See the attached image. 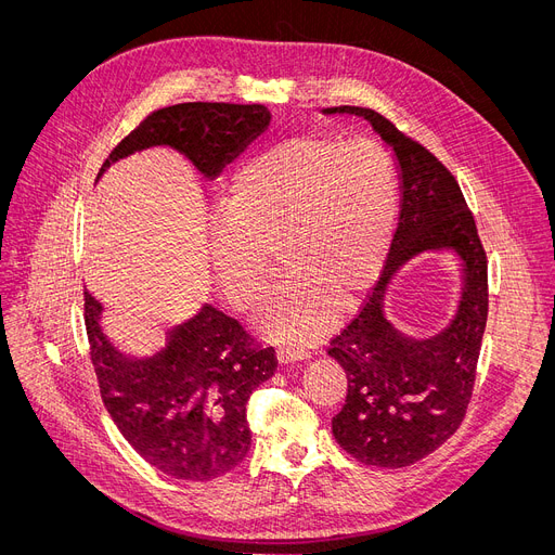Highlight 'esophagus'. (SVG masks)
Masks as SVG:
<instances>
[{
  "instance_id": "obj_1",
  "label": "esophagus",
  "mask_w": 555,
  "mask_h": 555,
  "mask_svg": "<svg viewBox=\"0 0 555 555\" xmlns=\"http://www.w3.org/2000/svg\"><path fill=\"white\" fill-rule=\"evenodd\" d=\"M276 359H279L281 365L296 363V361H304L306 359V351L304 349H294V347H279L276 349Z\"/></svg>"
}]
</instances>
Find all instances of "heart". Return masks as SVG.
<instances>
[{
  "mask_svg": "<svg viewBox=\"0 0 555 555\" xmlns=\"http://www.w3.org/2000/svg\"><path fill=\"white\" fill-rule=\"evenodd\" d=\"M396 217V181L374 143L296 137L251 159L234 179L225 221L210 236L215 279L238 314L287 283L261 319L268 336L319 340L376 274Z\"/></svg>",
  "mask_w": 555,
  "mask_h": 555,
  "instance_id": "obj_1",
  "label": "heart"
}]
</instances>
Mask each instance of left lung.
<instances>
[{
	"instance_id": "1",
	"label": "left lung",
	"mask_w": 555,
	"mask_h": 555,
	"mask_svg": "<svg viewBox=\"0 0 555 555\" xmlns=\"http://www.w3.org/2000/svg\"><path fill=\"white\" fill-rule=\"evenodd\" d=\"M325 113L365 117L393 147L402 179L400 221L383 272L359 314L327 347L347 374L345 405L332 418V434L365 465L410 467L456 434L467 414L489 310L487 251L456 177L425 145L372 108ZM442 246L456 248L464 259V300L444 333L416 341L384 319V292L402 262Z\"/></svg>"
}]
</instances>
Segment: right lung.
Segmentation results:
<instances>
[{
  "instance_id": "right-lung-1",
  "label": "right lung",
  "mask_w": 555,
  "mask_h": 555,
  "mask_svg": "<svg viewBox=\"0 0 555 555\" xmlns=\"http://www.w3.org/2000/svg\"><path fill=\"white\" fill-rule=\"evenodd\" d=\"M270 124L263 104L190 102L150 113L124 137L102 172L143 147L168 145L206 177ZM102 304L83 292L90 361L102 400L121 436L155 469L206 482L234 469L249 451L245 405L276 370L274 347L251 338L236 319L204 306L192 321L168 332L147 361L124 359L99 327Z\"/></svg>"
}]
</instances>
